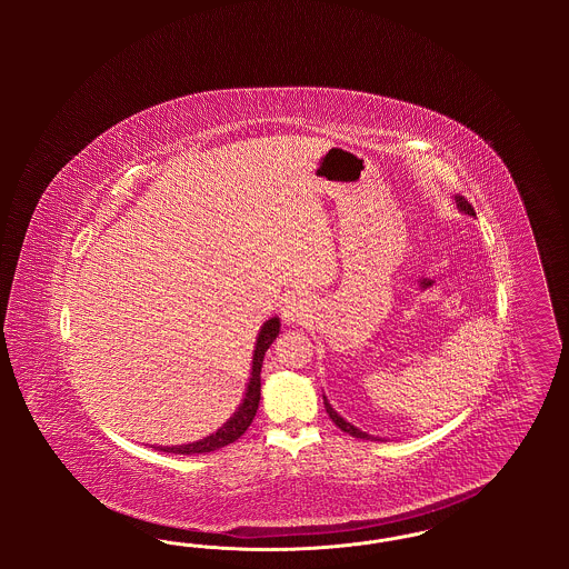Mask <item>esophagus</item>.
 <instances>
[{
	"label": "esophagus",
	"instance_id": "1",
	"mask_svg": "<svg viewBox=\"0 0 569 569\" xmlns=\"http://www.w3.org/2000/svg\"><path fill=\"white\" fill-rule=\"evenodd\" d=\"M309 302L300 297L288 298L281 307V318L286 325H302L309 318Z\"/></svg>",
	"mask_w": 569,
	"mask_h": 569
}]
</instances>
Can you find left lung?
Listing matches in <instances>:
<instances>
[{
    "instance_id": "obj_1",
    "label": "left lung",
    "mask_w": 569,
    "mask_h": 569,
    "mask_svg": "<svg viewBox=\"0 0 569 569\" xmlns=\"http://www.w3.org/2000/svg\"><path fill=\"white\" fill-rule=\"evenodd\" d=\"M455 202H457V209H459L460 213H465V216L476 217V211H473V207L462 198V196H455ZM325 407L326 413L330 416V420L341 429V431H346V433L352 435L356 439H378L379 437H373V435L365 433V431H360L358 427H353L352 422H348L341 413H337V409L328 403V399L325 397Z\"/></svg>"
}]
</instances>
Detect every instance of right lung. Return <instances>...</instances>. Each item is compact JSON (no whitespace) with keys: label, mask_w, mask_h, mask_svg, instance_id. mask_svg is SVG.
Masks as SVG:
<instances>
[{"label":"right lung","mask_w":569,"mask_h":569,"mask_svg":"<svg viewBox=\"0 0 569 569\" xmlns=\"http://www.w3.org/2000/svg\"><path fill=\"white\" fill-rule=\"evenodd\" d=\"M281 322L279 318L267 320L262 328L258 330L256 337V348H253V358H251V371H249V381L244 388L243 401L237 407V411L230 416L228 422H223L216 433L207 435L204 439L183 443V446H153L160 452H170V455H204V452H216L219 448L234 443L241 435L249 429L258 403H260V371H262V360L264 353L271 348L272 341L279 335Z\"/></svg>","instance_id":"1"}]
</instances>
